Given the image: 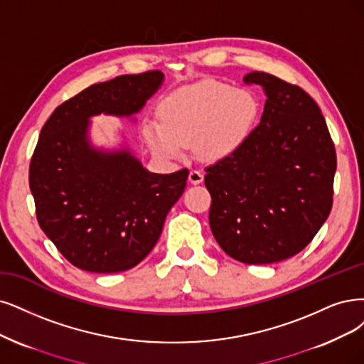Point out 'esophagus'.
<instances>
[{"mask_svg":"<svg viewBox=\"0 0 364 364\" xmlns=\"http://www.w3.org/2000/svg\"><path fill=\"white\" fill-rule=\"evenodd\" d=\"M203 180H204V173L200 172V171L192 169V171L189 172V181H191L192 184H199V183H203Z\"/></svg>","mask_w":364,"mask_h":364,"instance_id":"obj_1","label":"esophagus"}]
</instances>
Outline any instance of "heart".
I'll return each instance as SVG.
<instances>
[{"label": "heart", "mask_w": 364, "mask_h": 364, "mask_svg": "<svg viewBox=\"0 0 364 364\" xmlns=\"http://www.w3.org/2000/svg\"><path fill=\"white\" fill-rule=\"evenodd\" d=\"M159 124L148 121L142 136L151 151L178 159L183 145L204 161H219L243 145L258 117V102L243 88L204 80L175 90L157 107Z\"/></svg>", "instance_id": "1"}]
</instances>
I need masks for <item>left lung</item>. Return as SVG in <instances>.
<instances>
[{
	"instance_id": "1",
	"label": "left lung",
	"mask_w": 364,
	"mask_h": 364,
	"mask_svg": "<svg viewBox=\"0 0 364 364\" xmlns=\"http://www.w3.org/2000/svg\"><path fill=\"white\" fill-rule=\"evenodd\" d=\"M265 92L258 127L238 150L205 169L210 228L245 264H273L301 252L333 205L336 151L315 100L273 75L250 72Z\"/></svg>"
}]
</instances>
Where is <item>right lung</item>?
Wrapping results in <instances>:
<instances>
[{
	"mask_svg": "<svg viewBox=\"0 0 364 364\" xmlns=\"http://www.w3.org/2000/svg\"><path fill=\"white\" fill-rule=\"evenodd\" d=\"M151 70L94 84L60 105L40 132L30 189L40 228L80 270L118 273L153 250L166 214L184 192L189 171L154 173L124 142H91V118L138 114L164 84Z\"/></svg>",
	"mask_w": 364,
	"mask_h": 364,
	"instance_id": "1",
	"label": "right lung"
}]
</instances>
